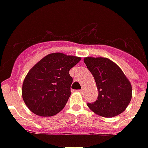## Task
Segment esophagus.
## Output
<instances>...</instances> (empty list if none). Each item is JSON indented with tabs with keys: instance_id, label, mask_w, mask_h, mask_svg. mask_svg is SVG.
<instances>
[{
	"instance_id": "obj_1",
	"label": "esophagus",
	"mask_w": 148,
	"mask_h": 148,
	"mask_svg": "<svg viewBox=\"0 0 148 148\" xmlns=\"http://www.w3.org/2000/svg\"><path fill=\"white\" fill-rule=\"evenodd\" d=\"M78 92H80V93H81V94H83V93H84V90H79Z\"/></svg>"
}]
</instances>
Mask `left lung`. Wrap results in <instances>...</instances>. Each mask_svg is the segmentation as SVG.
<instances>
[{
  "label": "left lung",
  "instance_id": "obj_1",
  "mask_svg": "<svg viewBox=\"0 0 148 148\" xmlns=\"http://www.w3.org/2000/svg\"><path fill=\"white\" fill-rule=\"evenodd\" d=\"M86 66L96 82L98 97L88 107L96 114L114 117L126 110L132 97V87L117 64L107 58H84Z\"/></svg>",
  "mask_w": 148,
  "mask_h": 148
}]
</instances>
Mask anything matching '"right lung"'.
I'll return each instance as SVG.
<instances>
[{"mask_svg":"<svg viewBox=\"0 0 148 148\" xmlns=\"http://www.w3.org/2000/svg\"><path fill=\"white\" fill-rule=\"evenodd\" d=\"M81 60L63 53H49L29 71L22 85V97L31 112L51 117L63 110L71 94L69 71Z\"/></svg>","mask_w":148,"mask_h":148,"instance_id":"right-lung-1","label":"right lung"}]
</instances>
